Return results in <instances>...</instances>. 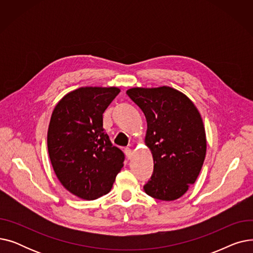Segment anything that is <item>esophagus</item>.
Here are the masks:
<instances>
[{
	"label": "esophagus",
	"instance_id": "obj_1",
	"mask_svg": "<svg viewBox=\"0 0 253 253\" xmlns=\"http://www.w3.org/2000/svg\"><path fill=\"white\" fill-rule=\"evenodd\" d=\"M124 153H125L126 158L128 159V160H130L131 157H132V151H131L129 148H126V149L124 150Z\"/></svg>",
	"mask_w": 253,
	"mask_h": 253
}]
</instances>
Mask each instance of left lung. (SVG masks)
Listing matches in <instances>:
<instances>
[{
	"mask_svg": "<svg viewBox=\"0 0 253 253\" xmlns=\"http://www.w3.org/2000/svg\"><path fill=\"white\" fill-rule=\"evenodd\" d=\"M143 112L148 129L145 145L154 172L143 190L162 201H173L195 183L206 156V133L193 101L168 86L135 87L126 91Z\"/></svg>",
	"mask_w": 253,
	"mask_h": 253,
	"instance_id": "8db88e82",
	"label": "left lung"
}]
</instances>
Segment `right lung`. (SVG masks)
<instances>
[{
  "label": "right lung",
  "mask_w": 253,
  "mask_h": 253,
  "mask_svg": "<svg viewBox=\"0 0 253 253\" xmlns=\"http://www.w3.org/2000/svg\"><path fill=\"white\" fill-rule=\"evenodd\" d=\"M118 87H81L65 94L51 115L47 133L50 161L73 195L94 200L108 194L124 166L123 152L103 129L102 115Z\"/></svg>",
  "instance_id": "obj_1"
}]
</instances>
